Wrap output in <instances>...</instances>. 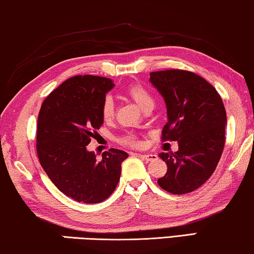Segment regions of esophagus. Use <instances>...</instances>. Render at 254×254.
Here are the masks:
<instances>
[{
  "instance_id": "1",
  "label": "esophagus",
  "mask_w": 254,
  "mask_h": 254,
  "mask_svg": "<svg viewBox=\"0 0 254 254\" xmlns=\"http://www.w3.org/2000/svg\"><path fill=\"white\" fill-rule=\"evenodd\" d=\"M138 156L140 157V158H142L143 160H147V162H152V160H156L157 158H158L157 155H154V154H144V155L138 154Z\"/></svg>"
}]
</instances>
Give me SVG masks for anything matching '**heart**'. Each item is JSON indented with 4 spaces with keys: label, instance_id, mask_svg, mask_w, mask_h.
<instances>
[{
    "label": "heart",
    "instance_id": "obj_1",
    "mask_svg": "<svg viewBox=\"0 0 254 254\" xmlns=\"http://www.w3.org/2000/svg\"><path fill=\"white\" fill-rule=\"evenodd\" d=\"M126 92L128 97L133 100V102H135L136 105L143 111L148 110V108H152L155 105V100L154 97H152V95L150 94V91H149L146 87H143L142 84H130V86L127 88ZM100 112H102V116L105 121L111 120L113 118V115H114V102H113V99L110 96H106V97L104 98L102 107H100ZM121 142L132 147L140 146V141L133 134H127L126 136H123V138L121 139Z\"/></svg>",
    "mask_w": 254,
    "mask_h": 254
}]
</instances>
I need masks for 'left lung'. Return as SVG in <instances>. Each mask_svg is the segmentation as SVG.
<instances>
[{"instance_id": "8db88e82", "label": "left lung", "mask_w": 254, "mask_h": 254, "mask_svg": "<svg viewBox=\"0 0 254 254\" xmlns=\"http://www.w3.org/2000/svg\"><path fill=\"white\" fill-rule=\"evenodd\" d=\"M150 82L164 97L167 123L163 141H178L176 152H160L167 172L158 185L173 194L196 190L215 172L225 144L226 111L214 86L185 70L150 73Z\"/></svg>"}]
</instances>
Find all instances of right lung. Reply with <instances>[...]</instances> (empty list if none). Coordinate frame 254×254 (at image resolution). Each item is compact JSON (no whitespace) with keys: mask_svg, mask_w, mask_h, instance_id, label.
Wrapping results in <instances>:
<instances>
[{"mask_svg":"<svg viewBox=\"0 0 254 254\" xmlns=\"http://www.w3.org/2000/svg\"><path fill=\"white\" fill-rule=\"evenodd\" d=\"M111 79L75 75L44 100L37 122V155L43 170L55 187L78 202L106 200L118 185L126 151L111 148L102 160L88 151L91 138L103 126L100 112Z\"/></svg>","mask_w":254,"mask_h":254,"instance_id":"obj_1","label":"right lung"}]
</instances>
